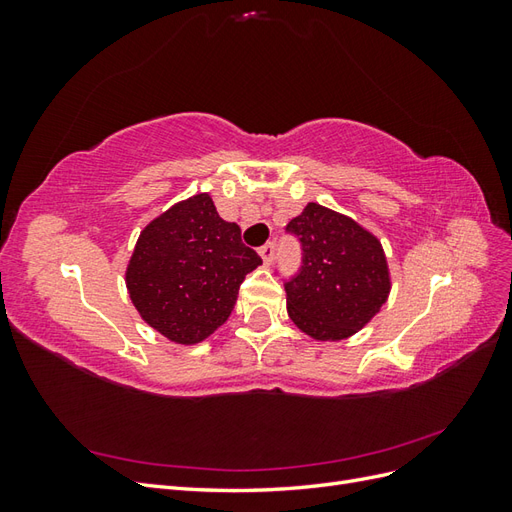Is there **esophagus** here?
Returning <instances> with one entry per match:
<instances>
[{
    "label": "esophagus",
    "instance_id": "34e87169",
    "mask_svg": "<svg viewBox=\"0 0 512 512\" xmlns=\"http://www.w3.org/2000/svg\"><path fill=\"white\" fill-rule=\"evenodd\" d=\"M260 256H262V262H265V265H271V260H273V256H275V245L273 243H265L260 247Z\"/></svg>",
    "mask_w": 512,
    "mask_h": 512
}]
</instances>
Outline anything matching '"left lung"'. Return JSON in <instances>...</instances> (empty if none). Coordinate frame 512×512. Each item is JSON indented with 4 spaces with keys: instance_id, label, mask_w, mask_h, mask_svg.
Segmentation results:
<instances>
[{
    "instance_id": "8db88e82",
    "label": "left lung",
    "mask_w": 512,
    "mask_h": 512,
    "mask_svg": "<svg viewBox=\"0 0 512 512\" xmlns=\"http://www.w3.org/2000/svg\"><path fill=\"white\" fill-rule=\"evenodd\" d=\"M301 267L284 282L288 316L309 337L337 342L361 331L391 292L380 241L348 215L309 203L286 226Z\"/></svg>"
}]
</instances>
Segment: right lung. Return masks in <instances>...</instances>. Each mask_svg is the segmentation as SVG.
I'll list each match as a JSON object with an SVG mask.
<instances>
[{
  "instance_id": "1",
  "label": "right lung",
  "mask_w": 512,
  "mask_h": 512,
  "mask_svg": "<svg viewBox=\"0 0 512 512\" xmlns=\"http://www.w3.org/2000/svg\"><path fill=\"white\" fill-rule=\"evenodd\" d=\"M262 265L241 228L196 194L149 222L130 258L126 286L138 314L175 344H198L228 320L245 275Z\"/></svg>"
}]
</instances>
